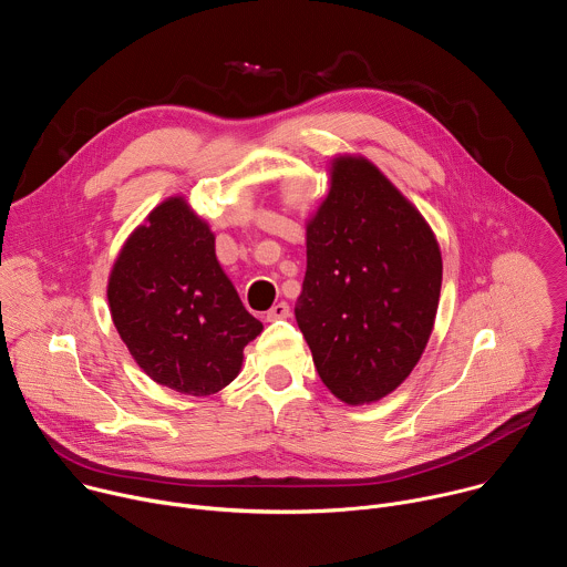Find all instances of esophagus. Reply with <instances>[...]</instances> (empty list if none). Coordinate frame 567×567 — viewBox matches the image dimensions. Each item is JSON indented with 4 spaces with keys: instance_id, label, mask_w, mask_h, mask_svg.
Segmentation results:
<instances>
[{
    "instance_id": "obj_1",
    "label": "esophagus",
    "mask_w": 567,
    "mask_h": 567,
    "mask_svg": "<svg viewBox=\"0 0 567 567\" xmlns=\"http://www.w3.org/2000/svg\"><path fill=\"white\" fill-rule=\"evenodd\" d=\"M289 313H291V309H289V305L287 302H276L269 311H267V320H282V318H289Z\"/></svg>"
}]
</instances>
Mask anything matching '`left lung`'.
Listing matches in <instances>:
<instances>
[{"label": "left lung", "instance_id": "8db88e82", "mask_svg": "<svg viewBox=\"0 0 567 567\" xmlns=\"http://www.w3.org/2000/svg\"><path fill=\"white\" fill-rule=\"evenodd\" d=\"M330 175L307 221L296 320L322 383L359 406L417 365L437 313L442 254L422 213L368 158L339 156Z\"/></svg>", "mask_w": 567, "mask_h": 567}]
</instances>
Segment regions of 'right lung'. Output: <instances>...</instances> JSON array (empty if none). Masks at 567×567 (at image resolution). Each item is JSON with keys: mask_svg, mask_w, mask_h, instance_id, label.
Segmentation results:
<instances>
[{"mask_svg": "<svg viewBox=\"0 0 567 567\" xmlns=\"http://www.w3.org/2000/svg\"><path fill=\"white\" fill-rule=\"evenodd\" d=\"M114 326L138 368L182 394L228 385L262 322L241 305L215 256V235L184 197L158 204L110 274Z\"/></svg>", "mask_w": 567, "mask_h": 567, "instance_id": "1", "label": "right lung"}]
</instances>
